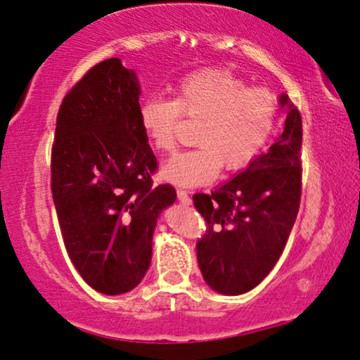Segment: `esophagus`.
<instances>
[{
    "mask_svg": "<svg viewBox=\"0 0 360 360\" xmlns=\"http://www.w3.org/2000/svg\"><path fill=\"white\" fill-rule=\"evenodd\" d=\"M178 198L182 205H191L192 203V198L189 197V193H187L184 189H178Z\"/></svg>",
    "mask_w": 360,
    "mask_h": 360,
    "instance_id": "obj_1",
    "label": "esophagus"
}]
</instances>
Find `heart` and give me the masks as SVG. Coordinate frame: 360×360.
<instances>
[{
	"instance_id": "1",
	"label": "heart",
	"mask_w": 360,
	"mask_h": 360,
	"mask_svg": "<svg viewBox=\"0 0 360 360\" xmlns=\"http://www.w3.org/2000/svg\"><path fill=\"white\" fill-rule=\"evenodd\" d=\"M278 115L277 96L226 70H198L181 79L174 99L149 98L139 107L141 128L155 149L171 152L181 118L198 120L195 149L163 165V178L182 187L213 182L221 168L248 167L269 141Z\"/></svg>"
}]
</instances>
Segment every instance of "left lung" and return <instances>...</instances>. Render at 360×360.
Returning <instances> with one entry per match:
<instances>
[{
  "label": "left lung",
  "mask_w": 360,
  "mask_h": 360,
  "mask_svg": "<svg viewBox=\"0 0 360 360\" xmlns=\"http://www.w3.org/2000/svg\"><path fill=\"white\" fill-rule=\"evenodd\" d=\"M278 101L287 118L269 150L210 195H193L208 226L197 242L198 267L222 295L247 293L272 271L298 214L303 123L287 94Z\"/></svg>",
  "instance_id": "obj_1"
}]
</instances>
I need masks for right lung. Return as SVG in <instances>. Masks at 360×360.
Returning <instances> with one entry per match:
<instances>
[{
    "label": "right lung",
    "mask_w": 360,
    "mask_h": 360,
    "mask_svg": "<svg viewBox=\"0 0 360 360\" xmlns=\"http://www.w3.org/2000/svg\"><path fill=\"white\" fill-rule=\"evenodd\" d=\"M141 86L117 57L68 91L57 113L51 191L68 258L91 288L127 293L152 259L157 218L173 205L139 122Z\"/></svg>",
    "instance_id": "add662e5"
}]
</instances>
